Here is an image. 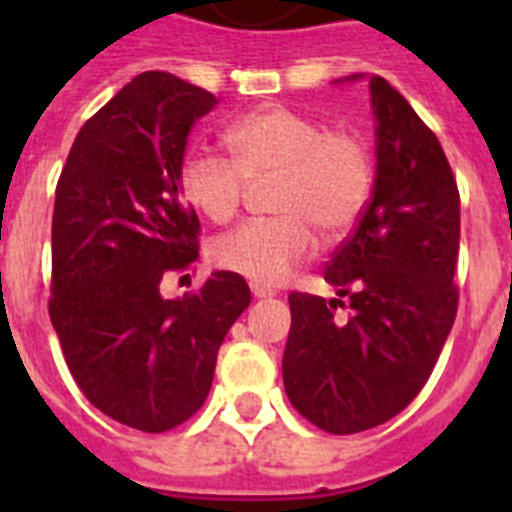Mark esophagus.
I'll use <instances>...</instances> for the list:
<instances>
[{"mask_svg":"<svg viewBox=\"0 0 512 512\" xmlns=\"http://www.w3.org/2000/svg\"><path fill=\"white\" fill-rule=\"evenodd\" d=\"M251 295L256 297V300H264V297H274L277 292L269 287H264V284H251Z\"/></svg>","mask_w":512,"mask_h":512,"instance_id":"34e87169","label":"esophagus"}]
</instances>
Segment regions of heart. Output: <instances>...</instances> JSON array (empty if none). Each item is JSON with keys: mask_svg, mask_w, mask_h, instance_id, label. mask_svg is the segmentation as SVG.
<instances>
[{"mask_svg": "<svg viewBox=\"0 0 512 512\" xmlns=\"http://www.w3.org/2000/svg\"><path fill=\"white\" fill-rule=\"evenodd\" d=\"M233 158L194 151L184 158L179 189L212 223L241 210L251 184L274 179L264 220L217 235L212 264L253 284H279L325 241L351 233L372 200L374 156L361 133L328 128L320 117L287 104L248 112L225 130Z\"/></svg>", "mask_w": 512, "mask_h": 512, "instance_id": "b5f03b06", "label": "heart"}]
</instances>
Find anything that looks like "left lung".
<instances>
[{
  "label": "left lung",
  "instance_id": "1",
  "mask_svg": "<svg viewBox=\"0 0 512 512\" xmlns=\"http://www.w3.org/2000/svg\"><path fill=\"white\" fill-rule=\"evenodd\" d=\"M369 92L377 120L372 200L325 269L338 297L289 295L282 359L289 402L336 436L369 431L408 408L459 307L454 171L433 130L390 81L372 76ZM338 306L349 310L346 319Z\"/></svg>",
  "mask_w": 512,
  "mask_h": 512
}]
</instances>
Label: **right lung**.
Here are the masks:
<instances>
[{
	"label": "right lung",
	"mask_w": 512,
	"mask_h": 512,
	"mask_svg": "<svg viewBox=\"0 0 512 512\" xmlns=\"http://www.w3.org/2000/svg\"><path fill=\"white\" fill-rule=\"evenodd\" d=\"M215 104L166 71L135 76L84 122L56 187L48 312L63 356L94 408L146 433L202 408L217 348L251 302L233 271L161 295L200 256L179 171L189 130Z\"/></svg>",
	"instance_id": "right-lung-1"
}]
</instances>
